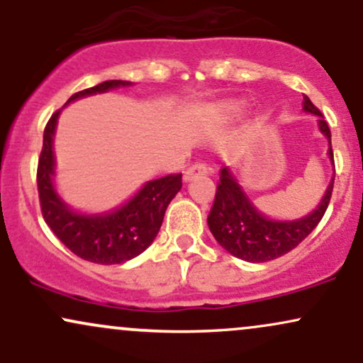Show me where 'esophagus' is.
I'll use <instances>...</instances> for the list:
<instances>
[{
  "label": "esophagus",
  "instance_id": "34e87169",
  "mask_svg": "<svg viewBox=\"0 0 363 363\" xmlns=\"http://www.w3.org/2000/svg\"><path fill=\"white\" fill-rule=\"evenodd\" d=\"M203 174H208V165L205 162H196V164L187 167V170L184 172V179L186 181H191V179L196 176H203Z\"/></svg>",
  "mask_w": 363,
  "mask_h": 363
}]
</instances>
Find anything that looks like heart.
<instances>
[{
    "label": "heart",
    "mask_w": 363,
    "mask_h": 363,
    "mask_svg": "<svg viewBox=\"0 0 363 363\" xmlns=\"http://www.w3.org/2000/svg\"><path fill=\"white\" fill-rule=\"evenodd\" d=\"M242 107H244L242 102H235V101L225 102L216 107L215 114L222 119H234L237 116L242 114Z\"/></svg>",
    "instance_id": "heart-1"
}]
</instances>
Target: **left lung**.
<instances>
[{
	"label": "left lung",
	"mask_w": 363,
	"mask_h": 363,
	"mask_svg": "<svg viewBox=\"0 0 363 363\" xmlns=\"http://www.w3.org/2000/svg\"><path fill=\"white\" fill-rule=\"evenodd\" d=\"M303 111L319 116V129L329 140V158H333L331 131L323 114L307 95H303ZM335 179H331L323 201L309 216L295 222H274L262 216L237 184L232 174L222 169L216 184L215 201L208 215V227L218 244L239 259L264 262L290 252L318 227L331 201Z\"/></svg>",
	"instance_id": "left-lung-1"
}]
</instances>
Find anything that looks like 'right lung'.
<instances>
[{"instance_id":"add662e5","label":"right lung","mask_w":363,"mask_h":363,"mask_svg":"<svg viewBox=\"0 0 363 363\" xmlns=\"http://www.w3.org/2000/svg\"><path fill=\"white\" fill-rule=\"evenodd\" d=\"M121 85H129V82H102L91 89L77 91L68 102ZM60 112V109L54 112L45 124L44 143L37 165V191L45 223L54 235L82 259L99 264H121L133 259L157 237L169 203L182 187V174H169L147 182L131 201L109 215L74 213L61 201L52 186V136Z\"/></svg>"}]
</instances>
